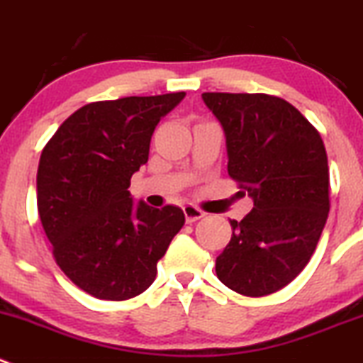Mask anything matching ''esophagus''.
<instances>
[{"label":"esophagus","instance_id":"obj_1","mask_svg":"<svg viewBox=\"0 0 363 363\" xmlns=\"http://www.w3.org/2000/svg\"><path fill=\"white\" fill-rule=\"evenodd\" d=\"M184 213H185V219H187V223H196L198 219L205 217V212H203L201 208H198L196 205H185Z\"/></svg>","mask_w":363,"mask_h":363}]
</instances>
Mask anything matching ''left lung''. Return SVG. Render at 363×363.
<instances>
[{
  "label": "left lung",
  "mask_w": 363,
  "mask_h": 363,
  "mask_svg": "<svg viewBox=\"0 0 363 363\" xmlns=\"http://www.w3.org/2000/svg\"><path fill=\"white\" fill-rule=\"evenodd\" d=\"M226 133L228 174L253 198L216 260L231 291L262 298L306 267L330 212V169L312 123L278 96L205 92Z\"/></svg>",
  "instance_id": "obj_1"
}]
</instances>
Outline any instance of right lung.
Returning <instances> with one entry per match:
<instances>
[{
	"instance_id": "obj_1",
	"label": "right lung",
	"mask_w": 363,
	"mask_h": 363,
	"mask_svg": "<svg viewBox=\"0 0 363 363\" xmlns=\"http://www.w3.org/2000/svg\"><path fill=\"white\" fill-rule=\"evenodd\" d=\"M185 92L94 101L58 126L37 171V208L55 262L98 299L143 294L185 224L184 210L140 203L128 191L147 162L151 135Z\"/></svg>"
}]
</instances>
